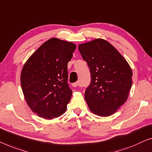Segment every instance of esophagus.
<instances>
[{
	"mask_svg": "<svg viewBox=\"0 0 152 152\" xmlns=\"http://www.w3.org/2000/svg\"><path fill=\"white\" fill-rule=\"evenodd\" d=\"M73 87H79V86H80V83L79 82V81H78V82H76V83H74L73 85Z\"/></svg>",
	"mask_w": 152,
	"mask_h": 152,
	"instance_id": "obj_1",
	"label": "esophagus"
}]
</instances>
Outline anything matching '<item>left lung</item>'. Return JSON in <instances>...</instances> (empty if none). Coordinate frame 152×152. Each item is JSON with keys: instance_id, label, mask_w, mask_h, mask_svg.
<instances>
[{"instance_id": "1", "label": "left lung", "mask_w": 152, "mask_h": 152, "mask_svg": "<svg viewBox=\"0 0 152 152\" xmlns=\"http://www.w3.org/2000/svg\"><path fill=\"white\" fill-rule=\"evenodd\" d=\"M78 50L90 69L91 83L85 93L89 110L102 117L114 114L128 98L132 85L131 67L102 38L81 43Z\"/></svg>"}]
</instances>
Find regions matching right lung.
I'll return each mask as SVG.
<instances>
[{
  "instance_id": "right-lung-1",
  "label": "right lung",
  "mask_w": 152,
  "mask_h": 152,
  "mask_svg": "<svg viewBox=\"0 0 152 152\" xmlns=\"http://www.w3.org/2000/svg\"><path fill=\"white\" fill-rule=\"evenodd\" d=\"M76 45L52 38L41 45L23 65L20 84L27 104L42 118L52 120L67 110L72 91L67 84V63Z\"/></svg>"
}]
</instances>
